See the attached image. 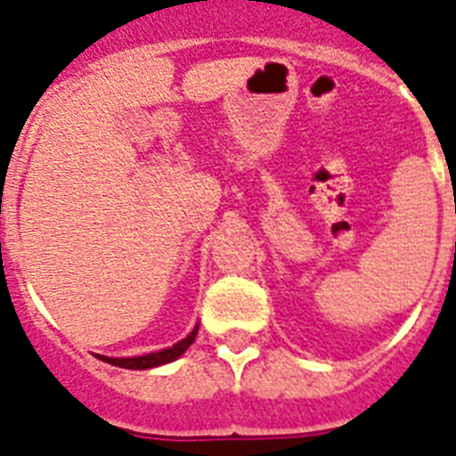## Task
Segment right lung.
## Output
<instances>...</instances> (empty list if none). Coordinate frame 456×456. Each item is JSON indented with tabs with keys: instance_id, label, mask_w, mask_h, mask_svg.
Here are the masks:
<instances>
[{
	"instance_id": "right-lung-1",
	"label": "right lung",
	"mask_w": 456,
	"mask_h": 456,
	"mask_svg": "<svg viewBox=\"0 0 456 456\" xmlns=\"http://www.w3.org/2000/svg\"><path fill=\"white\" fill-rule=\"evenodd\" d=\"M196 333H199V326L193 329L191 333H189L184 340L175 342L173 347H167L162 349V352H152V354H146V356H132V358H109V356H100V361H104V363H111L116 365V368H125V370H148V368H157V365H164V363H171V361H175V358L183 356L184 352L189 349V345H191L193 340H196Z\"/></svg>"
}]
</instances>
